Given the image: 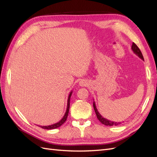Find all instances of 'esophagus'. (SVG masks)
<instances>
[{"label":"esophagus","instance_id":"34e87169","mask_svg":"<svg viewBox=\"0 0 157 157\" xmlns=\"http://www.w3.org/2000/svg\"><path fill=\"white\" fill-rule=\"evenodd\" d=\"M79 85L82 86V87H84V86H88V83L87 81L84 80V79H83V80H81L80 82H79Z\"/></svg>","mask_w":157,"mask_h":157}]
</instances>
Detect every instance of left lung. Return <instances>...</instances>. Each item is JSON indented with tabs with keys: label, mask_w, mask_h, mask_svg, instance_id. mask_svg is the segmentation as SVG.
<instances>
[{
	"label": "left lung",
	"mask_w": 157,
	"mask_h": 157,
	"mask_svg": "<svg viewBox=\"0 0 157 157\" xmlns=\"http://www.w3.org/2000/svg\"><path fill=\"white\" fill-rule=\"evenodd\" d=\"M132 51L134 52V53H135L136 55L138 56L141 59L144 60V57H143V55L142 54L140 50L139 49V48L138 47L137 45H136L135 43H134V42H133L132 46ZM93 106H94V109L95 111L96 117H97L98 119L102 123V124H104L105 125H107V126H113V125H118L121 124V122H115V121H110V120L103 117L101 114H100L99 112L98 111L97 109H96V106L94 101L93 102Z\"/></svg>",
	"instance_id": "left-lung-1"
}]
</instances>
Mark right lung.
Returning <instances> with one entry per match:
<instances>
[{"mask_svg":"<svg viewBox=\"0 0 157 157\" xmlns=\"http://www.w3.org/2000/svg\"><path fill=\"white\" fill-rule=\"evenodd\" d=\"M72 91L69 93V95L68 96V99H67V110H66V112L65 113L64 116H63V117L60 120V121L57 123H55V124H52V125H46V126H41V125H39V127H40V128H43V129H56V128H59L60 126L62 125L63 123L65 122V121L67 120V116H68V113H69V106H70V98H71V96L72 94Z\"/></svg>","mask_w":157,"mask_h":157,"instance_id":"obj_1","label":"right lung"}]
</instances>
